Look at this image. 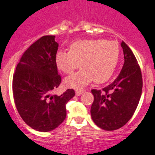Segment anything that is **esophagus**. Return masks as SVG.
I'll use <instances>...</instances> for the list:
<instances>
[{"instance_id":"esophagus-1","label":"esophagus","mask_w":155,"mask_h":155,"mask_svg":"<svg viewBox=\"0 0 155 155\" xmlns=\"http://www.w3.org/2000/svg\"><path fill=\"white\" fill-rule=\"evenodd\" d=\"M83 93H84V91L83 90H77L76 92H75V94H76L77 96H80Z\"/></svg>"}]
</instances>
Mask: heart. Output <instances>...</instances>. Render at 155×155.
Instances as JSON below:
<instances>
[{
  "label": "heart",
  "instance_id": "b5f03b06",
  "mask_svg": "<svg viewBox=\"0 0 155 155\" xmlns=\"http://www.w3.org/2000/svg\"><path fill=\"white\" fill-rule=\"evenodd\" d=\"M120 46L117 42L105 39H89L75 41L70 51H58L55 64L59 71L71 74L80 66L82 69L64 80L69 88H81L93 80L105 83L111 78L120 59Z\"/></svg>",
  "mask_w": 155,
  "mask_h": 155
}]
</instances>
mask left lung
I'll return each instance as SVG.
<instances>
[{"label": "left lung", "instance_id": "8db88e82", "mask_svg": "<svg viewBox=\"0 0 155 155\" xmlns=\"http://www.w3.org/2000/svg\"><path fill=\"white\" fill-rule=\"evenodd\" d=\"M124 63L114 81L102 90L91 91L94 101L91 116L97 126L106 131L119 129L127 124L138 106L142 91V75L137 60L122 41Z\"/></svg>", "mask_w": 155, "mask_h": 155}]
</instances>
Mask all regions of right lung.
Returning <instances> with one entry per match:
<instances>
[{
	"mask_svg": "<svg viewBox=\"0 0 155 155\" xmlns=\"http://www.w3.org/2000/svg\"><path fill=\"white\" fill-rule=\"evenodd\" d=\"M58 44L55 35H44L20 58L13 76V95L18 114L31 128L49 132L67 116L66 105L75 96L74 89L51 95L61 83L55 64Z\"/></svg>",
	"mask_w": 155,
	"mask_h": 155,
	"instance_id": "right-lung-1",
	"label": "right lung"
}]
</instances>
